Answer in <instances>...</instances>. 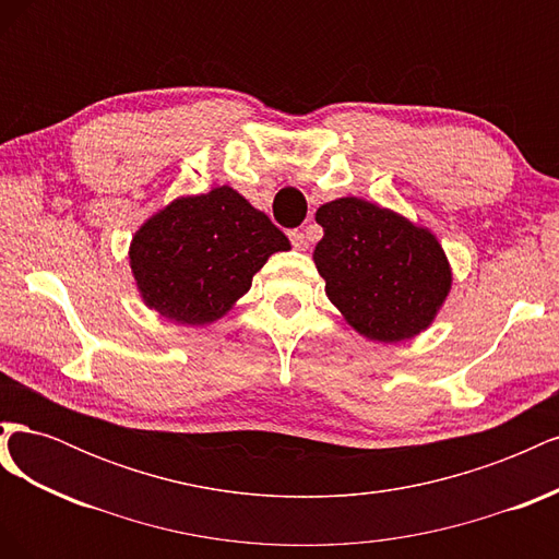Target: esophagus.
I'll return each instance as SVG.
<instances>
[{
  "mask_svg": "<svg viewBox=\"0 0 559 559\" xmlns=\"http://www.w3.org/2000/svg\"><path fill=\"white\" fill-rule=\"evenodd\" d=\"M289 238H292L294 249H298V251H308V235H306V233H302V230H292V233H289Z\"/></svg>",
  "mask_w": 559,
  "mask_h": 559,
  "instance_id": "34e87169",
  "label": "esophagus"
}]
</instances>
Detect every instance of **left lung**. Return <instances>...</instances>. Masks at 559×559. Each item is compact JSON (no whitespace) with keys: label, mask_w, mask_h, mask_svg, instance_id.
Instances as JSON below:
<instances>
[{"label":"left lung","mask_w":559,"mask_h":559,"mask_svg":"<svg viewBox=\"0 0 559 559\" xmlns=\"http://www.w3.org/2000/svg\"><path fill=\"white\" fill-rule=\"evenodd\" d=\"M324 238L312 261L347 324L373 343L427 331L452 289V267L436 235L364 198H337L314 214Z\"/></svg>","instance_id":"8db88e82"}]
</instances>
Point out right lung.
Segmentation results:
<instances>
[{
  "label": "right lung",
  "instance_id": "right-lung-1",
  "mask_svg": "<svg viewBox=\"0 0 559 559\" xmlns=\"http://www.w3.org/2000/svg\"><path fill=\"white\" fill-rule=\"evenodd\" d=\"M292 242L230 186L179 195L151 214L130 240V270L144 306L186 326L214 324L251 280Z\"/></svg>",
  "mask_w": 559,
  "mask_h": 559
}]
</instances>
